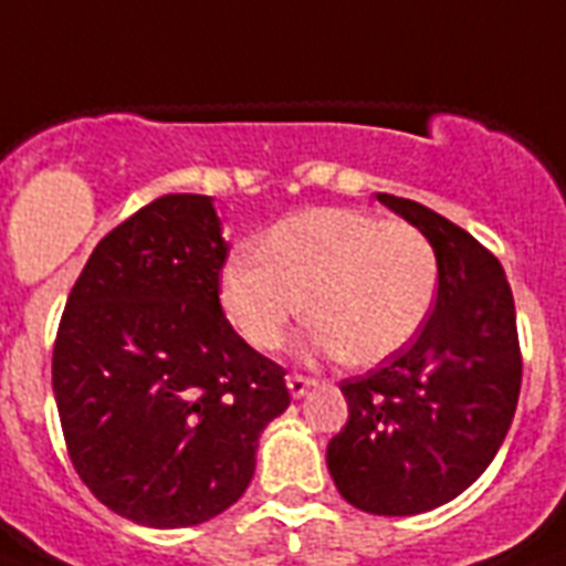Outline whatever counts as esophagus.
<instances>
[{"label": "esophagus", "mask_w": 566, "mask_h": 566, "mask_svg": "<svg viewBox=\"0 0 566 566\" xmlns=\"http://www.w3.org/2000/svg\"><path fill=\"white\" fill-rule=\"evenodd\" d=\"M314 385H317V381L308 376H287V390H291L293 399H302Z\"/></svg>", "instance_id": "obj_1"}]
</instances>
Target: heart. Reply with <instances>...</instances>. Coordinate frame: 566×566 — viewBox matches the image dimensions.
I'll return each instance as SVG.
<instances>
[{
    "mask_svg": "<svg viewBox=\"0 0 566 566\" xmlns=\"http://www.w3.org/2000/svg\"><path fill=\"white\" fill-rule=\"evenodd\" d=\"M438 255L411 222L355 208H311L275 222L255 255L220 273V305L261 353L311 311L308 353L378 364L413 340L434 305Z\"/></svg>",
    "mask_w": 566,
    "mask_h": 566,
    "instance_id": "obj_1",
    "label": "heart"
}]
</instances>
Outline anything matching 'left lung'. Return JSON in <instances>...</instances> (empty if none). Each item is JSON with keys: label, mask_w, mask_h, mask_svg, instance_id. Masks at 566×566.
<instances>
[{"label": "left lung", "mask_w": 566, "mask_h": 566, "mask_svg": "<svg viewBox=\"0 0 566 566\" xmlns=\"http://www.w3.org/2000/svg\"><path fill=\"white\" fill-rule=\"evenodd\" d=\"M376 199L429 238L438 296L411 346L340 385L349 420L326 464L349 505L411 517L455 500L500 452L523 378L517 311L505 270L473 234L411 199Z\"/></svg>", "instance_id": "1"}]
</instances>
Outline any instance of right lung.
I'll list each match as a JSON object with an SVG mask.
<instances>
[{"mask_svg":"<svg viewBox=\"0 0 566 566\" xmlns=\"http://www.w3.org/2000/svg\"><path fill=\"white\" fill-rule=\"evenodd\" d=\"M226 255L211 196H161L96 243L57 326L52 390L75 473L140 526L234 505L291 405L282 367L222 314Z\"/></svg>","mask_w":566,"mask_h":566,"instance_id":"1","label":"right lung"}]
</instances>
